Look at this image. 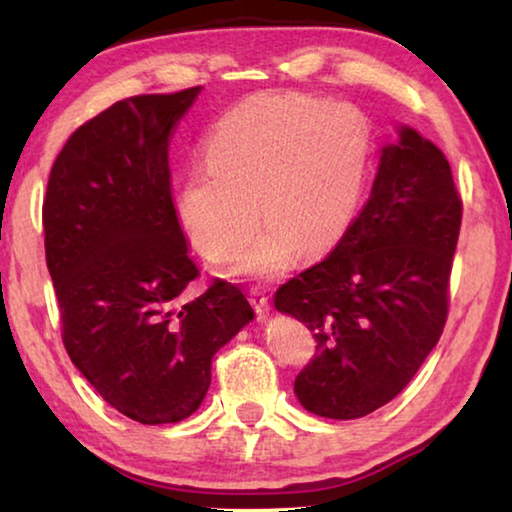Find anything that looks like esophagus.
I'll use <instances>...</instances> for the list:
<instances>
[{
	"mask_svg": "<svg viewBox=\"0 0 512 512\" xmlns=\"http://www.w3.org/2000/svg\"><path fill=\"white\" fill-rule=\"evenodd\" d=\"M250 302H253V307L259 316H266L268 311H271V302H268L266 291L262 289H250Z\"/></svg>",
	"mask_w": 512,
	"mask_h": 512,
	"instance_id": "1",
	"label": "esophagus"
}]
</instances>
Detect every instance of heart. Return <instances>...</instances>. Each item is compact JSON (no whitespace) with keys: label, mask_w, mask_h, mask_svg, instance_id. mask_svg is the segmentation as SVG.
Returning <instances> with one entry per match:
<instances>
[{"label":"heart","mask_w":512,"mask_h":512,"mask_svg":"<svg viewBox=\"0 0 512 512\" xmlns=\"http://www.w3.org/2000/svg\"><path fill=\"white\" fill-rule=\"evenodd\" d=\"M372 133L348 103L307 94H257L216 121L205 140L207 167L187 173L178 214L207 257L235 255L246 280H273L339 241L366 185ZM260 207H256V203Z\"/></svg>","instance_id":"obj_1"}]
</instances>
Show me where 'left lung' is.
Segmentation results:
<instances>
[{"label":"left lung","mask_w":512,"mask_h":512,"mask_svg":"<svg viewBox=\"0 0 512 512\" xmlns=\"http://www.w3.org/2000/svg\"><path fill=\"white\" fill-rule=\"evenodd\" d=\"M461 214L445 153L397 126L343 239L273 298L318 343L293 384L309 413L363 418L413 379L443 334Z\"/></svg>","instance_id":"left-lung-1"}]
</instances>
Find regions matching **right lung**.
Masks as SVG:
<instances>
[{
    "label": "right lung",
    "instance_id": "obj_1",
    "mask_svg": "<svg viewBox=\"0 0 512 512\" xmlns=\"http://www.w3.org/2000/svg\"><path fill=\"white\" fill-rule=\"evenodd\" d=\"M201 88L117 101L69 137L42 207L69 359L142 424L201 406L212 359L255 318L244 291L198 277L171 196L169 137Z\"/></svg>",
    "mask_w": 512,
    "mask_h": 512
}]
</instances>
